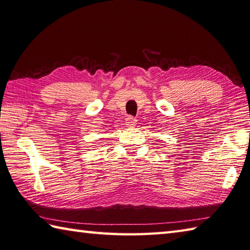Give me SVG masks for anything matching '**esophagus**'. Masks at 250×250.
I'll use <instances>...</instances> for the list:
<instances>
[{
    "instance_id": "34e87169",
    "label": "esophagus",
    "mask_w": 250,
    "mask_h": 250,
    "mask_svg": "<svg viewBox=\"0 0 250 250\" xmlns=\"http://www.w3.org/2000/svg\"><path fill=\"white\" fill-rule=\"evenodd\" d=\"M125 125H126V126H134L135 125H136V120H135V118H133V117H131V116H129L128 118L125 119Z\"/></svg>"
}]
</instances>
